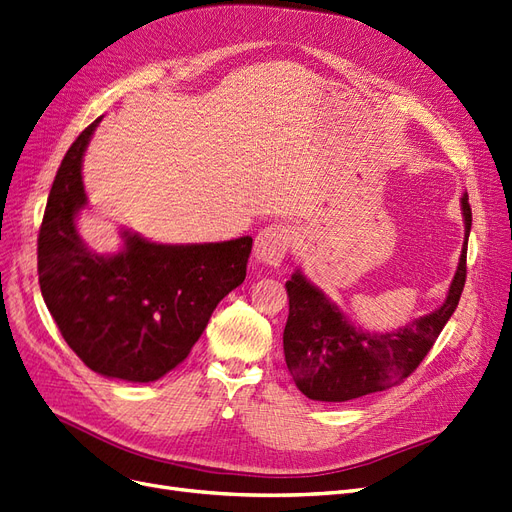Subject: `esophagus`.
Returning <instances> with one entry per match:
<instances>
[{
    "instance_id": "34e87169",
    "label": "esophagus",
    "mask_w": 512,
    "mask_h": 512,
    "mask_svg": "<svg viewBox=\"0 0 512 512\" xmlns=\"http://www.w3.org/2000/svg\"><path fill=\"white\" fill-rule=\"evenodd\" d=\"M293 238L295 232L289 223H274L263 227L255 238L253 255L259 263H266V266H280L287 251L291 249Z\"/></svg>"
}]
</instances>
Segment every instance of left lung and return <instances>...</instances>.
I'll use <instances>...</instances> for the list:
<instances>
[{
    "mask_svg": "<svg viewBox=\"0 0 512 512\" xmlns=\"http://www.w3.org/2000/svg\"><path fill=\"white\" fill-rule=\"evenodd\" d=\"M464 244L443 306L390 333L354 327L333 301L295 270L287 280L289 318L282 346L295 386L312 401L344 403L401 384L437 342L456 312L466 282V249L472 225L468 194L462 196Z\"/></svg>",
    "mask_w": 512,
    "mask_h": 512,
    "instance_id": "left-lung-1",
    "label": "left lung"
}]
</instances>
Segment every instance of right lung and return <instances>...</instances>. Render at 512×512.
<instances>
[{"mask_svg":"<svg viewBox=\"0 0 512 512\" xmlns=\"http://www.w3.org/2000/svg\"><path fill=\"white\" fill-rule=\"evenodd\" d=\"M94 120L54 177L37 238V274L67 346L111 380L156 382L183 363L219 301L246 276L253 238L158 244L122 232L124 249L90 251L75 217L86 206L82 158Z\"/></svg>","mask_w":512,"mask_h":512,"instance_id":"right-lung-1","label":"right lung"}]
</instances>
